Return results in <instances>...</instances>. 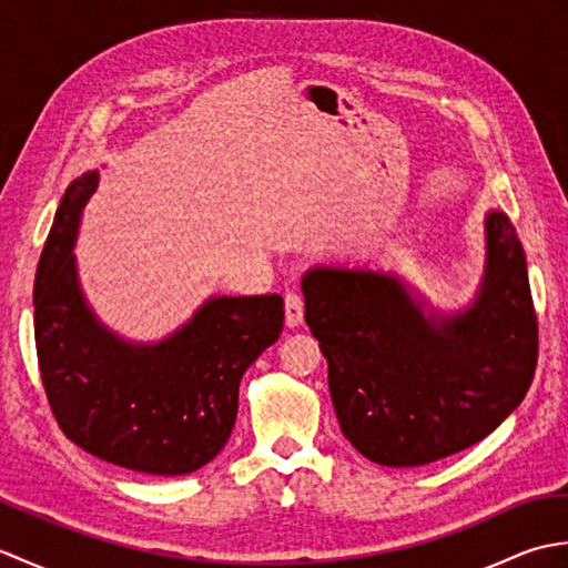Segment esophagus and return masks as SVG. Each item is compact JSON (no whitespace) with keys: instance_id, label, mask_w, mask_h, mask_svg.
<instances>
[{"instance_id":"esophagus-1","label":"esophagus","mask_w":568,"mask_h":568,"mask_svg":"<svg viewBox=\"0 0 568 568\" xmlns=\"http://www.w3.org/2000/svg\"><path fill=\"white\" fill-rule=\"evenodd\" d=\"M303 320H305L303 297H300L297 293H287L285 295V324L291 329H295V327H300V324H303Z\"/></svg>"}]
</instances>
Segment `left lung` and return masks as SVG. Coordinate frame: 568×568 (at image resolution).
<instances>
[{
  "instance_id": "left-lung-1",
  "label": "left lung",
  "mask_w": 568,
  "mask_h": 568,
  "mask_svg": "<svg viewBox=\"0 0 568 568\" xmlns=\"http://www.w3.org/2000/svg\"><path fill=\"white\" fill-rule=\"evenodd\" d=\"M484 236L478 291L452 315L390 271L315 265L303 275L336 419L371 462L407 468L464 452L532 385L537 315L525 248L498 210L486 214Z\"/></svg>"
}]
</instances>
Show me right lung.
Masks as SVG:
<instances>
[{
	"label": "right lung",
	"mask_w": 568,
	"mask_h": 568,
	"mask_svg": "<svg viewBox=\"0 0 568 568\" xmlns=\"http://www.w3.org/2000/svg\"><path fill=\"white\" fill-rule=\"evenodd\" d=\"M100 173L68 185L33 285L41 381L70 442L114 466L185 476L224 449L246 368L283 332V297L214 295L161 342H129L82 293L75 239Z\"/></svg>",
	"instance_id": "obj_1"
}]
</instances>
